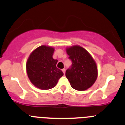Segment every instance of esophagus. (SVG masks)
<instances>
[{
  "mask_svg": "<svg viewBox=\"0 0 125 125\" xmlns=\"http://www.w3.org/2000/svg\"><path fill=\"white\" fill-rule=\"evenodd\" d=\"M62 72H63V73L65 74V73H66V69H64H64H62Z\"/></svg>",
  "mask_w": 125,
  "mask_h": 125,
  "instance_id": "1",
  "label": "esophagus"
}]
</instances>
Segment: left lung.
Wrapping results in <instances>:
<instances>
[{
    "mask_svg": "<svg viewBox=\"0 0 125 125\" xmlns=\"http://www.w3.org/2000/svg\"><path fill=\"white\" fill-rule=\"evenodd\" d=\"M66 52L72 64L66 71V76L73 88L83 91L96 80L98 69L95 62L86 50L80 46L68 48Z\"/></svg>",
    "mask_w": 125,
    "mask_h": 125,
    "instance_id": "obj_1",
    "label": "left lung"
}]
</instances>
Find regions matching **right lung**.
<instances>
[{
    "instance_id": "1",
    "label": "right lung",
    "mask_w": 125,
    "mask_h": 125,
    "mask_svg": "<svg viewBox=\"0 0 125 125\" xmlns=\"http://www.w3.org/2000/svg\"><path fill=\"white\" fill-rule=\"evenodd\" d=\"M54 49L41 46L31 54L27 64V73L32 83L41 89L54 88L63 73L56 67L57 59L52 58Z\"/></svg>"
}]
</instances>
